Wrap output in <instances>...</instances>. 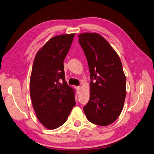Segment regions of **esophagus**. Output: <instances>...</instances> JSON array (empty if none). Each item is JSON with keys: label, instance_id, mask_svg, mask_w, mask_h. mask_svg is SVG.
I'll return each mask as SVG.
<instances>
[{"label": "esophagus", "instance_id": "obj_1", "mask_svg": "<svg viewBox=\"0 0 154 154\" xmlns=\"http://www.w3.org/2000/svg\"><path fill=\"white\" fill-rule=\"evenodd\" d=\"M76 91H77V93H78V94H79V93L80 92V91H81V87L78 86V87H76Z\"/></svg>", "mask_w": 154, "mask_h": 154}]
</instances>
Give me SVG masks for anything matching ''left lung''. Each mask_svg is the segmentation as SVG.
Segmentation results:
<instances>
[{
	"mask_svg": "<svg viewBox=\"0 0 154 154\" xmlns=\"http://www.w3.org/2000/svg\"><path fill=\"white\" fill-rule=\"evenodd\" d=\"M78 38L92 80L89 101L83 111L90 122L107 126L118 119L123 108L127 91L122 63L116 51L100 34L84 32Z\"/></svg>",
	"mask_w": 154,
	"mask_h": 154,
	"instance_id": "left-lung-1",
	"label": "left lung"
}]
</instances>
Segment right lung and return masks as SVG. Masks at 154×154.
<instances>
[{"mask_svg": "<svg viewBox=\"0 0 154 154\" xmlns=\"http://www.w3.org/2000/svg\"><path fill=\"white\" fill-rule=\"evenodd\" d=\"M75 33L53 37L37 52L30 78V96L39 122L49 130L66 123L75 106L74 89L65 80L63 60Z\"/></svg>", "mask_w": 154, "mask_h": 154, "instance_id": "obj_1", "label": "right lung"}]
</instances>
